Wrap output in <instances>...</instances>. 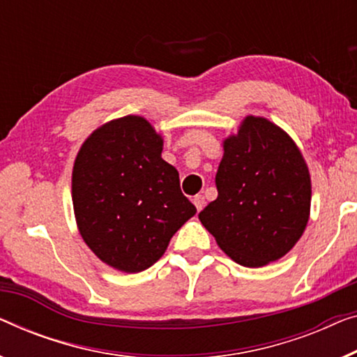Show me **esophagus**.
Returning a JSON list of instances; mask_svg holds the SVG:
<instances>
[{
  "mask_svg": "<svg viewBox=\"0 0 357 357\" xmlns=\"http://www.w3.org/2000/svg\"><path fill=\"white\" fill-rule=\"evenodd\" d=\"M193 204L196 206V211H199L204 208V204H206V199H204V196L203 195H196V196H193Z\"/></svg>",
  "mask_w": 357,
  "mask_h": 357,
  "instance_id": "obj_1",
  "label": "esophagus"
}]
</instances>
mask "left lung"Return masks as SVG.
I'll list each match as a JSON object with an SVG mask.
<instances>
[{
  "instance_id": "obj_1",
  "label": "left lung",
  "mask_w": 357,
  "mask_h": 357,
  "mask_svg": "<svg viewBox=\"0 0 357 357\" xmlns=\"http://www.w3.org/2000/svg\"><path fill=\"white\" fill-rule=\"evenodd\" d=\"M217 199L199 213L220 250L245 267L280 259L301 238L311 211V175L275 123L248 116L224 140Z\"/></svg>"
}]
</instances>
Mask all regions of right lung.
<instances>
[{
  "label": "right lung",
  "instance_id": "1",
  "mask_svg": "<svg viewBox=\"0 0 357 357\" xmlns=\"http://www.w3.org/2000/svg\"><path fill=\"white\" fill-rule=\"evenodd\" d=\"M162 137L140 116L96 128L72 170V203L82 238L105 264L127 273L151 267L175 231L196 214L164 161Z\"/></svg>",
  "mask_w": 357,
  "mask_h": 357
}]
</instances>
